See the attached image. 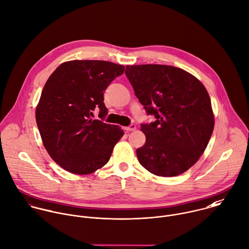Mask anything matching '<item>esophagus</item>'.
<instances>
[{
	"instance_id": "obj_1",
	"label": "esophagus",
	"mask_w": 249,
	"mask_h": 249,
	"mask_svg": "<svg viewBox=\"0 0 249 249\" xmlns=\"http://www.w3.org/2000/svg\"><path fill=\"white\" fill-rule=\"evenodd\" d=\"M124 129H125V131H127V132L134 131V130L136 129V125H135V124H131V125H129V126H127V127H124Z\"/></svg>"
}]
</instances>
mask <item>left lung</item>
<instances>
[{
	"mask_svg": "<svg viewBox=\"0 0 249 249\" xmlns=\"http://www.w3.org/2000/svg\"><path fill=\"white\" fill-rule=\"evenodd\" d=\"M136 97L156 121L142 124L145 144L136 150L140 164L157 176H177L203 154L214 128L209 94L187 71L160 64L126 66Z\"/></svg>",
	"mask_w": 249,
	"mask_h": 249,
	"instance_id": "1",
	"label": "left lung"
}]
</instances>
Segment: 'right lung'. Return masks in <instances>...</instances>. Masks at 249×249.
Instances as JSON below:
<instances>
[{
	"mask_svg": "<svg viewBox=\"0 0 249 249\" xmlns=\"http://www.w3.org/2000/svg\"><path fill=\"white\" fill-rule=\"evenodd\" d=\"M124 66L103 60H71L60 64L47 81L36 107L44 147L65 170L79 175L103 167L124 135L120 125L92 120L107 115L103 93Z\"/></svg>",
	"mask_w": 249,
	"mask_h": 249,
	"instance_id": "obj_1",
	"label": "right lung"
}]
</instances>
